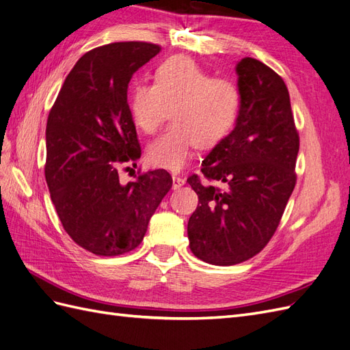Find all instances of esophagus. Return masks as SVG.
I'll return each instance as SVG.
<instances>
[{"instance_id":"esophagus-1","label":"esophagus","mask_w":350,"mask_h":350,"mask_svg":"<svg viewBox=\"0 0 350 350\" xmlns=\"http://www.w3.org/2000/svg\"><path fill=\"white\" fill-rule=\"evenodd\" d=\"M172 181H174V184H172L174 190H178L179 187H183L185 184V178L178 176V175H172Z\"/></svg>"}]
</instances>
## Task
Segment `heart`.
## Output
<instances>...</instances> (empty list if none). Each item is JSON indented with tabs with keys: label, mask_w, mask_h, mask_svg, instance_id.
I'll return each instance as SVG.
<instances>
[{
	"label": "heart",
	"mask_w": 350,
	"mask_h": 350,
	"mask_svg": "<svg viewBox=\"0 0 350 350\" xmlns=\"http://www.w3.org/2000/svg\"><path fill=\"white\" fill-rule=\"evenodd\" d=\"M243 109L237 82L213 75L185 55L157 66L154 83H137L131 91L132 122L146 134L163 125L171 110L174 124L147 147V162L178 172L194 148H213L230 137Z\"/></svg>",
	"instance_id": "heart-1"
}]
</instances>
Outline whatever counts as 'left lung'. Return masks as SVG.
I'll list each match as a JSON object with an SVG mask.
<instances>
[{
    "label": "left lung",
    "mask_w": 350,
    "mask_h": 350,
    "mask_svg": "<svg viewBox=\"0 0 350 350\" xmlns=\"http://www.w3.org/2000/svg\"><path fill=\"white\" fill-rule=\"evenodd\" d=\"M235 72L243 92L237 125L202 163L207 181L187 183L198 196L188 221L194 256L228 267L258 254L275 232L296 185L299 134L284 81L262 62L244 57Z\"/></svg>",
    "instance_id": "left-lung-1"
}]
</instances>
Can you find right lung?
Returning <instances> with one entry per match:
<instances>
[{
    "instance_id": "1",
    "label": "right lung",
    "mask_w": 350,
    "mask_h": 350,
    "mask_svg": "<svg viewBox=\"0 0 350 350\" xmlns=\"http://www.w3.org/2000/svg\"><path fill=\"white\" fill-rule=\"evenodd\" d=\"M159 51L160 45L129 41L85 53L46 120L45 179L55 212L69 237L97 256L138 247L172 187L165 169L119 181V167L141 157L128 85Z\"/></svg>"
}]
</instances>
